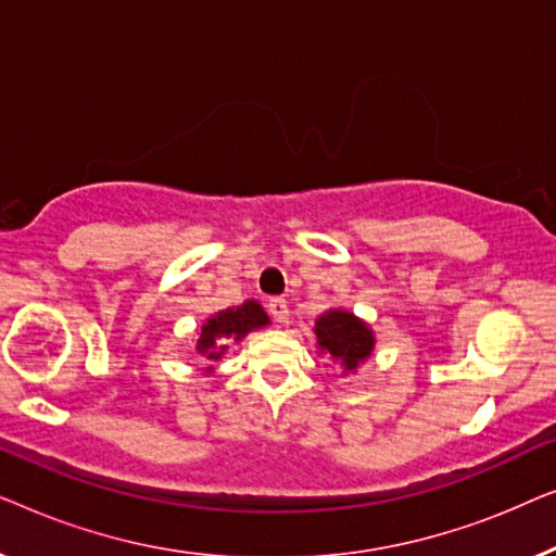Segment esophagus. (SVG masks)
Returning <instances> with one entry per match:
<instances>
[{
    "mask_svg": "<svg viewBox=\"0 0 556 556\" xmlns=\"http://www.w3.org/2000/svg\"><path fill=\"white\" fill-rule=\"evenodd\" d=\"M268 314L273 316V321L276 324H288V318H291V311H288L286 299H270Z\"/></svg>",
    "mask_w": 556,
    "mask_h": 556,
    "instance_id": "34e87169",
    "label": "esophagus"
}]
</instances>
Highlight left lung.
I'll list each match as a JSON object with an SVG mask.
<instances>
[{
	"instance_id": "8db88e82",
	"label": "left lung",
	"mask_w": 556,
	"mask_h": 556,
	"mask_svg": "<svg viewBox=\"0 0 556 556\" xmlns=\"http://www.w3.org/2000/svg\"><path fill=\"white\" fill-rule=\"evenodd\" d=\"M314 333L318 339V352L329 354L333 362L344 367V371H356L375 349V331L344 308H331L318 316Z\"/></svg>"
}]
</instances>
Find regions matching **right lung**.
Masks as SVG:
<instances>
[{
	"label": "right lung",
	"instance_id": "add662e5",
	"mask_svg": "<svg viewBox=\"0 0 556 556\" xmlns=\"http://www.w3.org/2000/svg\"><path fill=\"white\" fill-rule=\"evenodd\" d=\"M268 324L270 318L257 301H245L238 308L217 311L215 316H210L207 321L202 324L200 339H197V352H200L204 359L217 362L219 356L227 352V341H242L250 331L263 329V326Z\"/></svg>",
	"mask_w": 556,
	"mask_h": 556
}]
</instances>
